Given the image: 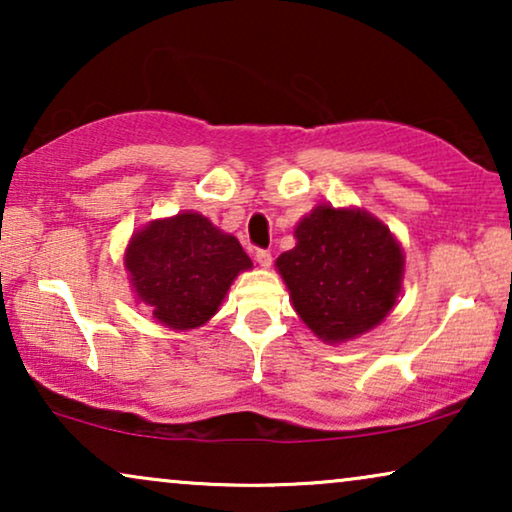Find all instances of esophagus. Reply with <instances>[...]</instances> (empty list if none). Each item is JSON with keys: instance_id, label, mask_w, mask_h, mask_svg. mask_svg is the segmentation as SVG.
I'll return each mask as SVG.
<instances>
[{"instance_id": "obj_1", "label": "esophagus", "mask_w": 512, "mask_h": 512, "mask_svg": "<svg viewBox=\"0 0 512 512\" xmlns=\"http://www.w3.org/2000/svg\"><path fill=\"white\" fill-rule=\"evenodd\" d=\"M254 258H256V263L261 265V268H270V265H272V254L268 249H256Z\"/></svg>"}]
</instances>
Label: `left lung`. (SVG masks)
<instances>
[{"label": "left lung", "instance_id": "left-lung-1", "mask_svg": "<svg viewBox=\"0 0 512 512\" xmlns=\"http://www.w3.org/2000/svg\"><path fill=\"white\" fill-rule=\"evenodd\" d=\"M296 240L277 270L321 340L356 338L387 317L401 289L403 254L384 223L359 209L319 205L298 223Z\"/></svg>", "mask_w": 512, "mask_h": 512}]
</instances>
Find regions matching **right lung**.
Here are the masks:
<instances>
[{
  "label": "right lung",
  "mask_w": 512,
  "mask_h": 512,
  "mask_svg": "<svg viewBox=\"0 0 512 512\" xmlns=\"http://www.w3.org/2000/svg\"><path fill=\"white\" fill-rule=\"evenodd\" d=\"M125 268L153 317L186 331L214 317L233 279L251 268V258L233 235L186 212L139 230L125 251Z\"/></svg>",
  "instance_id": "right-lung-1"
}]
</instances>
